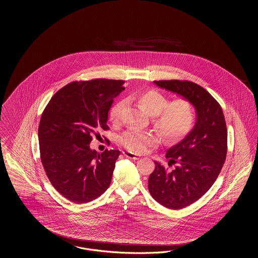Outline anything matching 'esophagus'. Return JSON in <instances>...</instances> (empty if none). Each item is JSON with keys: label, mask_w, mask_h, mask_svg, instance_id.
Masks as SVG:
<instances>
[{"label": "esophagus", "mask_w": 258, "mask_h": 258, "mask_svg": "<svg viewBox=\"0 0 258 258\" xmlns=\"http://www.w3.org/2000/svg\"><path fill=\"white\" fill-rule=\"evenodd\" d=\"M123 156L126 157V158H128V159H133V160H138V159L140 158V157L137 156L136 154H134V153H132V152H127V151L123 152Z\"/></svg>", "instance_id": "esophagus-1"}]
</instances>
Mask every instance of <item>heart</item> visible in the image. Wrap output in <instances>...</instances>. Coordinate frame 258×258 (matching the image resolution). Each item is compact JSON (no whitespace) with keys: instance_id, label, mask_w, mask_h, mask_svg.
Wrapping results in <instances>:
<instances>
[{"instance_id":"obj_1","label":"heart","mask_w":258,"mask_h":258,"mask_svg":"<svg viewBox=\"0 0 258 258\" xmlns=\"http://www.w3.org/2000/svg\"><path fill=\"white\" fill-rule=\"evenodd\" d=\"M136 99L140 106L153 117L154 126L169 144L184 139L195 125L196 111L194 105L186 99H176L169 102L168 98L157 90L143 91L136 96ZM124 105L123 99L113 105L109 113L112 123L120 121ZM119 141L127 150L142 153L148 147L159 144L160 136L153 132L130 128L120 136Z\"/></svg>"}]
</instances>
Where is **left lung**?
<instances>
[{
  "instance_id": "left-lung-1",
  "label": "left lung",
  "mask_w": 258,
  "mask_h": 258,
  "mask_svg": "<svg viewBox=\"0 0 258 258\" xmlns=\"http://www.w3.org/2000/svg\"><path fill=\"white\" fill-rule=\"evenodd\" d=\"M154 83L188 100L197 111V121L182 141L167 150L168 170L155 161L148 180L149 191L162 206L184 208L203 197L217 180L227 153V130L219 102L190 81L160 80Z\"/></svg>"
}]
</instances>
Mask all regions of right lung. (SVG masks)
Returning a JSON list of instances; mask_svg holds the SVG:
<instances>
[{
	"mask_svg": "<svg viewBox=\"0 0 258 258\" xmlns=\"http://www.w3.org/2000/svg\"><path fill=\"white\" fill-rule=\"evenodd\" d=\"M124 81H74L60 89L43 111L38 140L40 160L52 185L70 201L82 204L100 197L109 186L118 150L98 153L90 148L93 135L106 124L113 100Z\"/></svg>",
	"mask_w": 258,
	"mask_h": 258,
	"instance_id": "obj_1",
	"label": "right lung"
}]
</instances>
